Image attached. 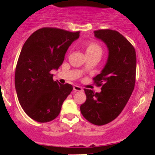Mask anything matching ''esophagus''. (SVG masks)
Segmentation results:
<instances>
[{"label": "esophagus", "mask_w": 155, "mask_h": 155, "mask_svg": "<svg viewBox=\"0 0 155 155\" xmlns=\"http://www.w3.org/2000/svg\"><path fill=\"white\" fill-rule=\"evenodd\" d=\"M73 88H74V91H83V88L78 85H74V86Z\"/></svg>", "instance_id": "34e87169"}]
</instances>
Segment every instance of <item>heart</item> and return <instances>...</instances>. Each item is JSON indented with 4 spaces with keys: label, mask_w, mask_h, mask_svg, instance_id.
I'll return each mask as SVG.
<instances>
[{
    "label": "heart",
    "mask_w": 155,
    "mask_h": 155,
    "mask_svg": "<svg viewBox=\"0 0 155 155\" xmlns=\"http://www.w3.org/2000/svg\"><path fill=\"white\" fill-rule=\"evenodd\" d=\"M86 53L87 55L91 54H100L102 55V48L98 43L95 42H89L86 47Z\"/></svg>",
    "instance_id": "b5f03b06"
}]
</instances>
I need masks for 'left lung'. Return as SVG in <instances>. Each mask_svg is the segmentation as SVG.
<instances>
[{
  "instance_id": "obj_1",
  "label": "left lung",
  "mask_w": 155,
  "mask_h": 155,
  "mask_svg": "<svg viewBox=\"0 0 155 155\" xmlns=\"http://www.w3.org/2000/svg\"><path fill=\"white\" fill-rule=\"evenodd\" d=\"M94 33L106 44L109 57L102 72L93 78L102 91L94 93L84 88L87 98L80 109L87 121L102 126L121 113L134 91L137 56L133 45L117 31L99 29Z\"/></svg>"
}]
</instances>
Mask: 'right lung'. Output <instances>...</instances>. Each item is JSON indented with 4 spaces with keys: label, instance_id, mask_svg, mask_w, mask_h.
<instances>
[{
    "label": "right lung",
    "instance_id": "1",
    "mask_svg": "<svg viewBox=\"0 0 155 155\" xmlns=\"http://www.w3.org/2000/svg\"><path fill=\"white\" fill-rule=\"evenodd\" d=\"M79 33L45 27L33 32L23 45L15 84L19 103L32 120L46 123L57 118L73 90L71 84L53 81L50 71L63 64L67 50Z\"/></svg>",
    "mask_w": 155,
    "mask_h": 155
}]
</instances>
